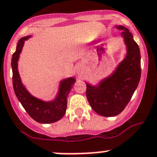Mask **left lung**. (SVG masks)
I'll return each instance as SVG.
<instances>
[{
	"label": "left lung",
	"mask_w": 157,
	"mask_h": 157,
	"mask_svg": "<svg viewBox=\"0 0 157 157\" xmlns=\"http://www.w3.org/2000/svg\"><path fill=\"white\" fill-rule=\"evenodd\" d=\"M121 30L127 46L126 58L118 65L116 71L102 80L98 86L87 84L86 96L90 106L97 114L112 117L120 114L131 99L141 79V54L139 46L132 34L123 26Z\"/></svg>",
	"instance_id": "left-lung-1"
}]
</instances>
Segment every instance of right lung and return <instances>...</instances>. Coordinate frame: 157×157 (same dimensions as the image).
Listing matches in <instances>:
<instances>
[{
    "label": "right lung",
    "instance_id": "right-lung-1",
    "mask_svg": "<svg viewBox=\"0 0 157 157\" xmlns=\"http://www.w3.org/2000/svg\"><path fill=\"white\" fill-rule=\"evenodd\" d=\"M30 37L31 36H27L20 39L16 46V51L13 54L11 65L13 69V89L22 106L35 121L39 123H52L60 120L65 115L67 108V96L76 80L73 77H70L62 80L60 84L58 96L54 101L43 102L32 96L22 84L17 69V62L24 41Z\"/></svg>",
    "mask_w": 157,
    "mask_h": 157
}]
</instances>
